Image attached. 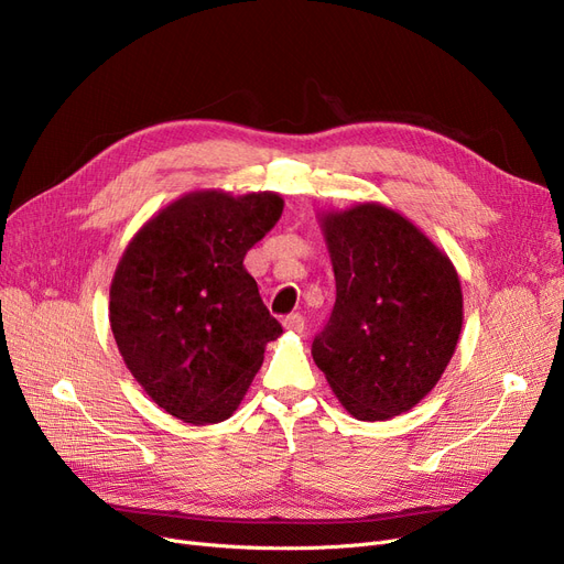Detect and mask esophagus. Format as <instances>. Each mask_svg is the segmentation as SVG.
<instances>
[{
  "instance_id": "obj_1",
  "label": "esophagus",
  "mask_w": 564,
  "mask_h": 564,
  "mask_svg": "<svg viewBox=\"0 0 564 564\" xmlns=\"http://www.w3.org/2000/svg\"><path fill=\"white\" fill-rule=\"evenodd\" d=\"M282 324H284L286 332H291V334H303V328H305V319H303V315H299V313L284 317Z\"/></svg>"
}]
</instances>
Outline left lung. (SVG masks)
<instances>
[{"mask_svg": "<svg viewBox=\"0 0 564 564\" xmlns=\"http://www.w3.org/2000/svg\"><path fill=\"white\" fill-rule=\"evenodd\" d=\"M336 305L313 359L364 422L411 411L441 380L462 332L457 270L397 209L359 203L322 215Z\"/></svg>", "mask_w": 564, "mask_h": 564, "instance_id": "obj_1", "label": "left lung"}]
</instances>
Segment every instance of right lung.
I'll return each mask as SVG.
<instances>
[{"label":"right lung","instance_id":"1","mask_svg":"<svg viewBox=\"0 0 564 564\" xmlns=\"http://www.w3.org/2000/svg\"><path fill=\"white\" fill-rule=\"evenodd\" d=\"M273 191H193L128 242L109 289V322L132 378L188 424L228 420L282 334L245 254L282 217Z\"/></svg>","mask_w":564,"mask_h":564}]
</instances>
